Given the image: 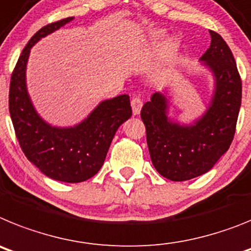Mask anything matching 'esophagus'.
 <instances>
[{"label":"esophagus","mask_w":251,"mask_h":251,"mask_svg":"<svg viewBox=\"0 0 251 251\" xmlns=\"http://www.w3.org/2000/svg\"><path fill=\"white\" fill-rule=\"evenodd\" d=\"M131 107H132V113H134V115H139L141 111V107H143V101H141L139 97H132Z\"/></svg>","instance_id":"obj_1"}]
</instances>
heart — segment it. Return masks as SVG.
Here are the masks:
<instances>
[{"label":"heart","instance_id":"heart-1","mask_svg":"<svg viewBox=\"0 0 251 251\" xmlns=\"http://www.w3.org/2000/svg\"><path fill=\"white\" fill-rule=\"evenodd\" d=\"M165 38H167V36H165L164 32H156V34L152 36V45H154L155 48L163 47L165 43ZM174 50H176V45L174 44L168 45V49H167L168 56L173 55Z\"/></svg>","mask_w":251,"mask_h":251}]
</instances>
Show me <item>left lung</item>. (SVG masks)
Instances as JSON below:
<instances>
[{"mask_svg":"<svg viewBox=\"0 0 251 251\" xmlns=\"http://www.w3.org/2000/svg\"><path fill=\"white\" fill-rule=\"evenodd\" d=\"M211 45L200 58L210 71L213 89L201 116L189 124L169 116L171 89L155 92L141 108L150 158L158 173L183 182L207 173L228 150L241 106V79L234 55L217 32L210 31Z\"/></svg>","mask_w":251,"mask_h":251,"instance_id":"8db88e82","label":"left lung"}]
</instances>
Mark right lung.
I'll return each instance as SVG.
<instances>
[{
	"label": "right lung",
	"mask_w": 251,
	"mask_h": 251,
	"mask_svg": "<svg viewBox=\"0 0 251 251\" xmlns=\"http://www.w3.org/2000/svg\"><path fill=\"white\" fill-rule=\"evenodd\" d=\"M74 20L68 17L41 27L30 39L11 77L8 107L24 154L41 173L65 183L92 178L103 165L117 128L131 117L128 95L100 102L74 126H55L39 115L26 84L30 51L38 41Z\"/></svg>",
	"instance_id": "obj_1"
}]
</instances>
